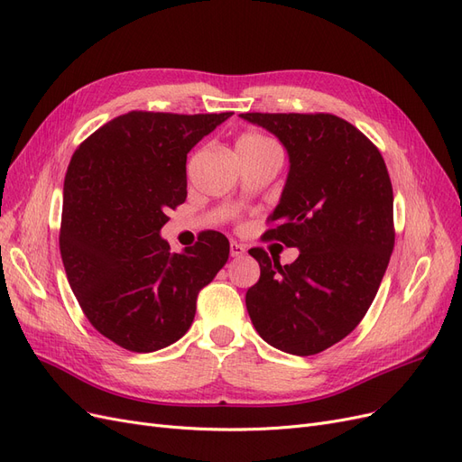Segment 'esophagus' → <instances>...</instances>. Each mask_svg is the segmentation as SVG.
Returning <instances> with one entry per match:
<instances>
[{
    "mask_svg": "<svg viewBox=\"0 0 462 462\" xmlns=\"http://www.w3.org/2000/svg\"><path fill=\"white\" fill-rule=\"evenodd\" d=\"M230 254H232V257H244V254H245V245L244 244H237V242H232L230 244Z\"/></svg>",
    "mask_w": 462,
    "mask_h": 462,
    "instance_id": "1",
    "label": "esophagus"
}]
</instances>
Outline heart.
Listing matches in <instances>:
<instances>
[{
  "label": "heart",
  "mask_w": 462,
  "mask_h": 462,
  "mask_svg": "<svg viewBox=\"0 0 462 462\" xmlns=\"http://www.w3.org/2000/svg\"><path fill=\"white\" fill-rule=\"evenodd\" d=\"M236 150L244 160H259L268 156H282V150L274 139L261 131H245L236 141Z\"/></svg>",
  "instance_id": "heart-1"
}]
</instances>
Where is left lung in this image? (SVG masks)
Returning a JSON list of instances; mask_svg holds the SVG:
<instances>
[{"label":"left lung","mask_w":462,"mask_h":462,"mask_svg":"<svg viewBox=\"0 0 462 462\" xmlns=\"http://www.w3.org/2000/svg\"><path fill=\"white\" fill-rule=\"evenodd\" d=\"M244 119L274 133L289 175L263 240L299 247L291 264L249 249L261 278L247 289L254 329L268 345L312 356L350 335L379 291L394 249V194L379 148L333 114Z\"/></svg>","instance_id":"left-lung-1"}]
</instances>
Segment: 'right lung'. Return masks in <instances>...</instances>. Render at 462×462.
Here are the masks:
<instances>
[{
	"label": "right lung",
	"mask_w": 462,
	"mask_h": 462,
	"mask_svg": "<svg viewBox=\"0 0 462 462\" xmlns=\"http://www.w3.org/2000/svg\"><path fill=\"white\" fill-rule=\"evenodd\" d=\"M230 116L133 110L74 152L60 257L85 318L117 346L156 352L173 345L192 326L198 293L228 261L220 232L171 253L160 230L186 199V153Z\"/></svg>",
	"instance_id": "add662e5"
}]
</instances>
